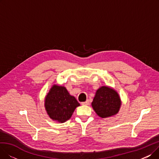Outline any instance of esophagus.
Returning a JSON list of instances; mask_svg holds the SVG:
<instances>
[{
  "mask_svg": "<svg viewBox=\"0 0 159 159\" xmlns=\"http://www.w3.org/2000/svg\"><path fill=\"white\" fill-rule=\"evenodd\" d=\"M89 100H87V101H86V102H83L81 103L82 105H89Z\"/></svg>",
  "mask_w": 159,
  "mask_h": 159,
  "instance_id": "34e87169",
  "label": "esophagus"
}]
</instances>
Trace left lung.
Returning a JSON list of instances; mask_svg holds the SVG:
<instances>
[{"label":"left lung","mask_w":159,"mask_h":159,"mask_svg":"<svg viewBox=\"0 0 159 159\" xmlns=\"http://www.w3.org/2000/svg\"><path fill=\"white\" fill-rule=\"evenodd\" d=\"M91 105L99 116L106 118L118 113L121 102L115 90L107 86H102L97 91Z\"/></svg>","instance_id":"1"}]
</instances>
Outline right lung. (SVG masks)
Wrapping results in <instances>:
<instances>
[{
	"label": "right lung",
	"instance_id": "add662e5",
	"mask_svg": "<svg viewBox=\"0 0 159 159\" xmlns=\"http://www.w3.org/2000/svg\"><path fill=\"white\" fill-rule=\"evenodd\" d=\"M79 106L76 98L63 86H53L45 99V107L49 117L60 122L70 119Z\"/></svg>",
	"mask_w": 159,
	"mask_h": 159
}]
</instances>
